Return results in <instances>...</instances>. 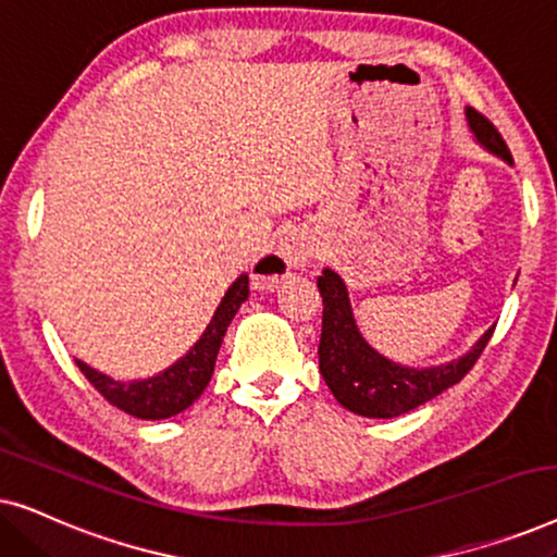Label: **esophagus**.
<instances>
[{
	"label": "esophagus",
	"mask_w": 557,
	"mask_h": 557,
	"mask_svg": "<svg viewBox=\"0 0 557 557\" xmlns=\"http://www.w3.org/2000/svg\"><path fill=\"white\" fill-rule=\"evenodd\" d=\"M317 240L314 235L307 231H288L284 238L278 240V246L273 253H265L253 265V281L258 288H271L278 284V278H284L286 271L304 269L311 258H314Z\"/></svg>",
	"instance_id": "esophagus-1"
}]
</instances>
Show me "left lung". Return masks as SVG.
I'll list each match as a JSON object with an SVG mask.
<instances>
[{
	"label": "left lung",
	"mask_w": 557,
	"mask_h": 557,
	"mask_svg": "<svg viewBox=\"0 0 557 557\" xmlns=\"http://www.w3.org/2000/svg\"><path fill=\"white\" fill-rule=\"evenodd\" d=\"M463 116L479 147L512 164L505 139L482 113L467 106ZM317 286L324 299L319 372L339 406L364 418H398L448 391L474 368L494 332V326H490L474 342V347L456 360L431 364V368H410V364H400L380 355L362 337L355 322L352 304H349V292L337 271L324 269L317 278Z\"/></svg>",
	"instance_id": "left-lung-1"
}]
</instances>
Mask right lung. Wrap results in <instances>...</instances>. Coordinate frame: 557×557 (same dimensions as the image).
Listing matches in <instances>:
<instances>
[{
	"label": "right lung",
	"mask_w": 557,
	"mask_h": 557,
	"mask_svg": "<svg viewBox=\"0 0 557 557\" xmlns=\"http://www.w3.org/2000/svg\"><path fill=\"white\" fill-rule=\"evenodd\" d=\"M248 294V273H240L225 292L223 301L218 304L202 337L189 347L187 355H182L177 362L157 375L144 380H113L83 360H75V364L111 406L141 421H164L187 410L208 387L227 326Z\"/></svg>",
	"instance_id": "obj_1"
}]
</instances>
